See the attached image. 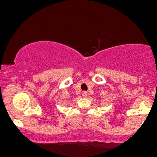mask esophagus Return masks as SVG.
I'll list each match as a JSON object with an SVG mask.
<instances>
[{"label":"esophagus","instance_id":"1","mask_svg":"<svg viewBox=\"0 0 157 157\" xmlns=\"http://www.w3.org/2000/svg\"><path fill=\"white\" fill-rule=\"evenodd\" d=\"M87 95H88V94H87V92H86V91H83L82 93V96L83 98H86V97H87Z\"/></svg>","mask_w":157,"mask_h":157}]
</instances>
